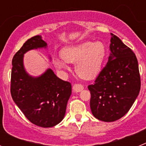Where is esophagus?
Segmentation results:
<instances>
[{"label": "esophagus", "mask_w": 146, "mask_h": 146, "mask_svg": "<svg viewBox=\"0 0 146 146\" xmlns=\"http://www.w3.org/2000/svg\"><path fill=\"white\" fill-rule=\"evenodd\" d=\"M72 89H73V91L76 93L80 92V91H82V90H83V86L80 84H75L73 86Z\"/></svg>", "instance_id": "esophagus-1"}]
</instances>
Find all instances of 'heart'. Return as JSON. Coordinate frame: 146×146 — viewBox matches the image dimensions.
Here are the masks:
<instances>
[{
    "label": "heart",
    "instance_id": "1",
    "mask_svg": "<svg viewBox=\"0 0 146 146\" xmlns=\"http://www.w3.org/2000/svg\"><path fill=\"white\" fill-rule=\"evenodd\" d=\"M106 52V47L102 42L86 41L64 47L61 50L63 58L54 59V65L60 70L66 71L69 69L68 63L75 64L77 75L82 79L91 80L101 69Z\"/></svg>",
    "mask_w": 146,
    "mask_h": 146
}]
</instances>
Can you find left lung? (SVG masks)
<instances>
[{"instance_id":"obj_1","label":"left lung","mask_w":146,"mask_h":146,"mask_svg":"<svg viewBox=\"0 0 146 146\" xmlns=\"http://www.w3.org/2000/svg\"><path fill=\"white\" fill-rule=\"evenodd\" d=\"M110 56L91 91V112L100 121L113 122L125 115L140 90L138 62L132 50L111 33Z\"/></svg>"}]
</instances>
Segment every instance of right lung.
I'll use <instances>...</instances> for the list:
<instances>
[{
  "instance_id": "1",
  "label": "right lung",
  "mask_w": 146,
  "mask_h": 146,
  "mask_svg": "<svg viewBox=\"0 0 146 146\" xmlns=\"http://www.w3.org/2000/svg\"><path fill=\"white\" fill-rule=\"evenodd\" d=\"M47 48L42 36L28 39L13 58L11 77V97L17 106L31 123L44 128L52 127L64 119L72 94V85L58 78L51 69L36 77L25 70L24 55L30 50Z\"/></svg>"
}]
</instances>
